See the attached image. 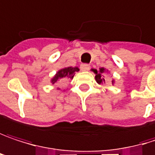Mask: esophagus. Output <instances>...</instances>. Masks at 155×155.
Here are the masks:
<instances>
[{"label":"esophagus","instance_id":"1","mask_svg":"<svg viewBox=\"0 0 155 155\" xmlns=\"http://www.w3.org/2000/svg\"><path fill=\"white\" fill-rule=\"evenodd\" d=\"M80 68H81V70H83V71H87V70H88V69L90 68V65H89V64H87V63L81 64V65H80Z\"/></svg>","mask_w":155,"mask_h":155}]
</instances>
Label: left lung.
I'll return each mask as SVG.
<instances>
[{"label": "left lung", "instance_id": "8db88e82", "mask_svg": "<svg viewBox=\"0 0 155 155\" xmlns=\"http://www.w3.org/2000/svg\"><path fill=\"white\" fill-rule=\"evenodd\" d=\"M104 72V68H100V71H99V72H98L97 70H94V73H95V80H96L97 83H99V84H101L103 81H104V78L102 77Z\"/></svg>", "mask_w": 155, "mask_h": 155}]
</instances>
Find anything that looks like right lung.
Masks as SVG:
<instances>
[{
	"label": "right lung",
	"instance_id": "add662e5",
	"mask_svg": "<svg viewBox=\"0 0 155 155\" xmlns=\"http://www.w3.org/2000/svg\"><path fill=\"white\" fill-rule=\"evenodd\" d=\"M78 70H79L78 68H72V67L62 68L60 71H58V73L55 75V77L51 79V82H52V84H54L61 78H70V79H72L74 75H75V72L78 71Z\"/></svg>",
	"mask_w": 155,
	"mask_h": 155
}]
</instances>
